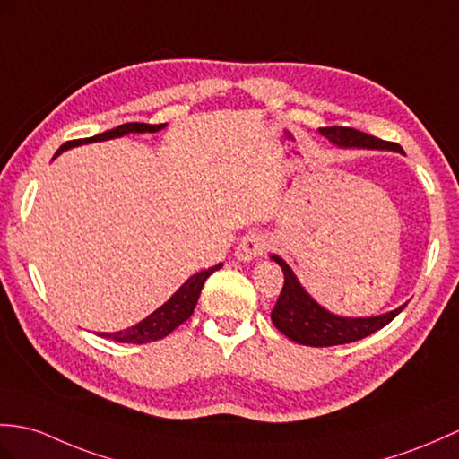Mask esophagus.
<instances>
[{
  "label": "esophagus",
  "mask_w": 459,
  "mask_h": 459,
  "mask_svg": "<svg viewBox=\"0 0 459 459\" xmlns=\"http://www.w3.org/2000/svg\"><path fill=\"white\" fill-rule=\"evenodd\" d=\"M268 250V242H265V238L262 237V234H255V232H250L244 237L238 247H237V258L240 262H250V260H255L260 258V255Z\"/></svg>",
  "instance_id": "1"
}]
</instances>
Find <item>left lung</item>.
<instances>
[{
	"mask_svg": "<svg viewBox=\"0 0 459 459\" xmlns=\"http://www.w3.org/2000/svg\"><path fill=\"white\" fill-rule=\"evenodd\" d=\"M318 133L340 148H368V151H393L404 154L399 144L381 141V138L350 129V126H323ZM270 260L280 265L285 278L280 299L272 311V323L297 344L323 348L356 342V340L374 334L379 328L389 325L407 307L404 303L395 311L376 316L334 315L308 295L281 255L272 254Z\"/></svg>",
	"mask_w": 459,
	"mask_h": 459,
	"instance_id": "8db88e82",
	"label": "left lung"
}]
</instances>
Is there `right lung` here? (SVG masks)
<instances>
[{"mask_svg":"<svg viewBox=\"0 0 459 459\" xmlns=\"http://www.w3.org/2000/svg\"><path fill=\"white\" fill-rule=\"evenodd\" d=\"M166 126L164 125H148V123H125L119 125L117 129L111 131H105L101 134H95L90 138H80V141H70V143H64L55 158L58 154H62L64 151H68V148L74 146H82V144H90V143H100V141H109V138H119L125 134H131V133H158L162 131ZM222 264L212 265L209 270L204 272H197L191 275V278L179 287V290L169 297V299L162 305L158 307L154 313L148 315L146 318H143L141 323H136L134 326H129L125 330H119V333H100L98 336L101 338H111L115 342H125V344H146V342H154V340H160L168 336L172 333L174 328H178L181 323H186L187 318L194 313V308L197 305V299L201 295V290H204V283L209 278V275L219 270Z\"/></svg>","mask_w":459,"mask_h":459,"instance_id":"right-lung-1","label":"right lung"}]
</instances>
